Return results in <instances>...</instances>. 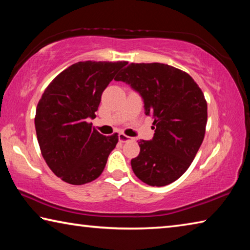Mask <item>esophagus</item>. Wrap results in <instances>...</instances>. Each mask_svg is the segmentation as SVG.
I'll list each match as a JSON object with an SVG mask.
<instances>
[{"label": "esophagus", "mask_w": 250, "mask_h": 250, "mask_svg": "<svg viewBox=\"0 0 250 250\" xmlns=\"http://www.w3.org/2000/svg\"><path fill=\"white\" fill-rule=\"evenodd\" d=\"M118 138H119V141L120 142H126V141H130V137H128V135H125L124 133H119L118 134Z\"/></svg>", "instance_id": "esophagus-1"}]
</instances>
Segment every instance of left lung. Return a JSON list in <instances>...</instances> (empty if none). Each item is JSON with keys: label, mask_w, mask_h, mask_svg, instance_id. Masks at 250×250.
<instances>
[{"label": "left lung", "mask_w": 250, "mask_h": 250, "mask_svg": "<svg viewBox=\"0 0 250 250\" xmlns=\"http://www.w3.org/2000/svg\"><path fill=\"white\" fill-rule=\"evenodd\" d=\"M141 96L145 113L154 119V135L140 140L131 160L134 174L151 186L176 181L191 166L205 135L207 104L197 83L175 67L130 64L115 78Z\"/></svg>", "instance_id": "1"}]
</instances>
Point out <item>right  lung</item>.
Instances as JSON below:
<instances>
[{
  "instance_id": "1",
  "label": "right lung",
  "mask_w": 250,
  "mask_h": 250,
  "mask_svg": "<svg viewBox=\"0 0 250 250\" xmlns=\"http://www.w3.org/2000/svg\"><path fill=\"white\" fill-rule=\"evenodd\" d=\"M126 62H79L62 71L46 88L36 108L35 129L44 160L69 184L96 180L118 143L92 129L101 95Z\"/></svg>"
}]
</instances>
